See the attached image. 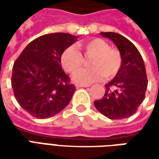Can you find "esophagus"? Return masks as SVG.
<instances>
[{
	"label": "esophagus",
	"instance_id": "34e87169",
	"mask_svg": "<svg viewBox=\"0 0 159 159\" xmlns=\"http://www.w3.org/2000/svg\"><path fill=\"white\" fill-rule=\"evenodd\" d=\"M88 87H89V85H81V84L76 85V88H88Z\"/></svg>",
	"mask_w": 159,
	"mask_h": 159
}]
</instances>
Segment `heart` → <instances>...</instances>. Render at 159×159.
<instances>
[{"instance_id": "heart-1", "label": "heart", "mask_w": 159, "mask_h": 159, "mask_svg": "<svg viewBox=\"0 0 159 159\" xmlns=\"http://www.w3.org/2000/svg\"><path fill=\"white\" fill-rule=\"evenodd\" d=\"M78 47L94 57L89 63L90 69L76 71L82 65L81 54L74 47H69L63 52L61 56L62 66L68 72L76 71L72 76L74 82L90 84L100 80L103 76L105 79H111L120 70L122 65L121 54L117 49L110 48V45L103 40L93 39Z\"/></svg>"}]
</instances>
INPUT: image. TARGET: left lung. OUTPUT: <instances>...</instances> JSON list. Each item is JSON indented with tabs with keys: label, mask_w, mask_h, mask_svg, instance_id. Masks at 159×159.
<instances>
[{
	"label": "left lung",
	"mask_w": 159,
	"mask_h": 159,
	"mask_svg": "<svg viewBox=\"0 0 159 159\" xmlns=\"http://www.w3.org/2000/svg\"><path fill=\"white\" fill-rule=\"evenodd\" d=\"M118 48L122 65L117 75L105 85L103 97L94 102L96 110L108 119H123L136 112L143 102L148 86L143 59L136 47L116 33H101Z\"/></svg>",
	"instance_id": "8db88e82"
}]
</instances>
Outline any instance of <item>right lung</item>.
<instances>
[{
	"label": "right lung",
	"mask_w": 159,
	"mask_h": 159,
	"mask_svg": "<svg viewBox=\"0 0 159 159\" xmlns=\"http://www.w3.org/2000/svg\"><path fill=\"white\" fill-rule=\"evenodd\" d=\"M79 37L45 34L30 42L16 60L11 86L16 100L29 114L48 119L63 111L75 92L61 67V56Z\"/></svg>",
	"instance_id": "1"
}]
</instances>
